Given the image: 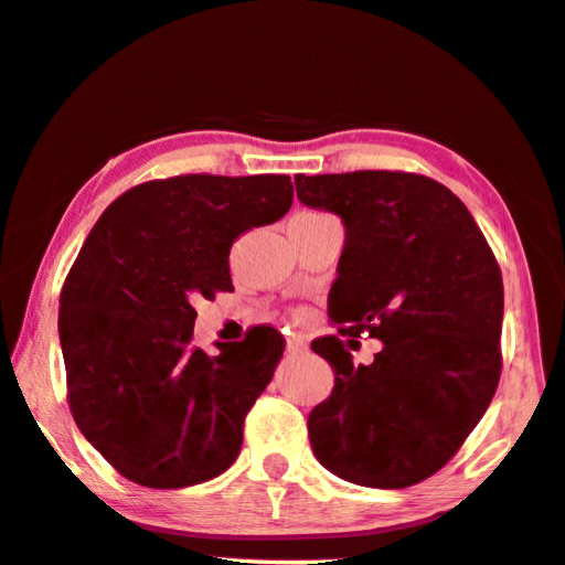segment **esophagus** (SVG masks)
<instances>
[{"mask_svg":"<svg viewBox=\"0 0 565 565\" xmlns=\"http://www.w3.org/2000/svg\"><path fill=\"white\" fill-rule=\"evenodd\" d=\"M307 342H303V339L301 337H291L289 339V342H286V352H289V354H294V356H297V354H303V352H307Z\"/></svg>","mask_w":565,"mask_h":565,"instance_id":"esophagus-1","label":"esophagus"}]
</instances>
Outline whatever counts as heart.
Wrapping results in <instances>:
<instances>
[{"label":"heart","mask_w":565,"mask_h":565,"mask_svg":"<svg viewBox=\"0 0 565 565\" xmlns=\"http://www.w3.org/2000/svg\"><path fill=\"white\" fill-rule=\"evenodd\" d=\"M301 216H321V213H301Z\"/></svg>","instance_id":"1"}]
</instances>
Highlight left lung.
<instances>
[{
  "label": "left lung",
  "instance_id": "8db88e82",
  "mask_svg": "<svg viewBox=\"0 0 565 565\" xmlns=\"http://www.w3.org/2000/svg\"><path fill=\"white\" fill-rule=\"evenodd\" d=\"M309 209L344 221L329 319L349 344L382 342L354 364L339 337L311 349L334 390L311 409L317 460L342 480L397 490L435 476L486 415L500 380L503 276L450 188L402 170L297 175Z\"/></svg>",
  "mask_w": 565,
  "mask_h": 565
}]
</instances>
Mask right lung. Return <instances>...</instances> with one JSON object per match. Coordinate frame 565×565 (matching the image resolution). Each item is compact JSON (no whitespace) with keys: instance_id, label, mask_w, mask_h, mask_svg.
Instances as JSON below:
<instances>
[{"instance_id":"obj_1","label":"right lung","mask_w":565,"mask_h":565,"mask_svg":"<svg viewBox=\"0 0 565 565\" xmlns=\"http://www.w3.org/2000/svg\"><path fill=\"white\" fill-rule=\"evenodd\" d=\"M291 199L289 175H175L130 188L89 231L60 294V344L79 433L122 478L188 488L238 458L284 337L250 327L205 354L193 301L234 291V241Z\"/></svg>"}]
</instances>
